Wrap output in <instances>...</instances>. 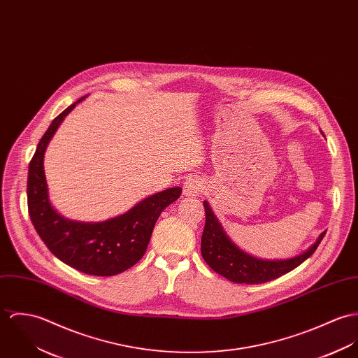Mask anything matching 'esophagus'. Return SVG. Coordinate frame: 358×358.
Wrapping results in <instances>:
<instances>
[{
	"label": "esophagus",
	"instance_id": "esophagus-1",
	"mask_svg": "<svg viewBox=\"0 0 358 358\" xmlns=\"http://www.w3.org/2000/svg\"><path fill=\"white\" fill-rule=\"evenodd\" d=\"M203 192V182L196 178H187L184 182V195L185 196H198Z\"/></svg>",
	"mask_w": 358,
	"mask_h": 358
}]
</instances>
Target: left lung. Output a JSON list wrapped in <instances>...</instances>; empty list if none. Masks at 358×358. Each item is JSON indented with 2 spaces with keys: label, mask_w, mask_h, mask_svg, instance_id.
Wrapping results in <instances>:
<instances>
[{
  "label": "left lung",
  "mask_w": 358,
  "mask_h": 358,
  "mask_svg": "<svg viewBox=\"0 0 358 358\" xmlns=\"http://www.w3.org/2000/svg\"><path fill=\"white\" fill-rule=\"evenodd\" d=\"M203 204L206 224L201 235V257L214 272L238 284H261L291 272L316 251L327 232L324 231L315 244L294 258L259 259L240 250L225 234L210 204L207 201H203Z\"/></svg>",
  "instance_id": "1"
}]
</instances>
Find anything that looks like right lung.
I'll return each instance as SVG.
<instances>
[{"instance_id": "1", "label": "right lung", "mask_w": 358, "mask_h": 358, "mask_svg": "<svg viewBox=\"0 0 358 358\" xmlns=\"http://www.w3.org/2000/svg\"><path fill=\"white\" fill-rule=\"evenodd\" d=\"M83 99L53 120L37 145L29 166V214L42 241L62 262L86 275L114 276L143 258L160 213L180 198L181 188L164 189L141 200L124 214L101 222L62 217L48 198L43 155L60 123Z\"/></svg>"}]
</instances>
